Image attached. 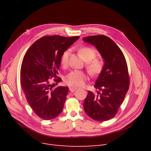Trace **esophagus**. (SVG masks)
Returning <instances> with one entry per match:
<instances>
[{
	"instance_id": "1",
	"label": "esophagus",
	"mask_w": 151,
	"mask_h": 151,
	"mask_svg": "<svg viewBox=\"0 0 151 151\" xmlns=\"http://www.w3.org/2000/svg\"><path fill=\"white\" fill-rule=\"evenodd\" d=\"M69 90L70 92H73L74 91H75L76 90V88H74V87H70L69 88Z\"/></svg>"
}]
</instances>
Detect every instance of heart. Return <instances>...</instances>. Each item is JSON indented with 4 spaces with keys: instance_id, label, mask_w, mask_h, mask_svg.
<instances>
[{
    "instance_id": "1",
    "label": "heart",
    "mask_w": 151,
    "mask_h": 151,
    "mask_svg": "<svg viewBox=\"0 0 151 151\" xmlns=\"http://www.w3.org/2000/svg\"><path fill=\"white\" fill-rule=\"evenodd\" d=\"M81 58L85 60L88 61L86 63V67L89 73L92 76L99 75L104 68V63L102 61L94 59L96 57L97 52L94 49L90 47H83L79 50ZM70 54V50H66L62 55L60 62L62 66L65 67L68 63V59ZM87 80L86 74L82 71L75 70L71 71L65 77V82L72 86H81Z\"/></svg>"
}]
</instances>
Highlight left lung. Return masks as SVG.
Here are the masks:
<instances>
[{"label": "left lung", "instance_id": "obj_1", "mask_svg": "<svg viewBox=\"0 0 151 151\" xmlns=\"http://www.w3.org/2000/svg\"><path fill=\"white\" fill-rule=\"evenodd\" d=\"M84 42L96 47L104 60V68L94 87L101 91L95 95L88 91L83 107L86 113L98 121L109 120L115 116L129 88L127 64L121 49L105 35H92Z\"/></svg>", "mask_w": 151, "mask_h": 151}]
</instances>
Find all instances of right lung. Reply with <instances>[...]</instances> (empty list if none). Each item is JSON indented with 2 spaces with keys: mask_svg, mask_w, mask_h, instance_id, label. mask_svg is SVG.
I'll use <instances>...</instances> for the list:
<instances>
[{
  "mask_svg": "<svg viewBox=\"0 0 151 151\" xmlns=\"http://www.w3.org/2000/svg\"><path fill=\"white\" fill-rule=\"evenodd\" d=\"M80 38L45 36L35 42L24 56L20 73L21 84L28 104L42 119L51 120L62 111L68 88L58 86L61 78H50L58 74L62 54Z\"/></svg>",
  "mask_w": 151,
  "mask_h": 151,
  "instance_id": "obj_1",
  "label": "right lung"
}]
</instances>
